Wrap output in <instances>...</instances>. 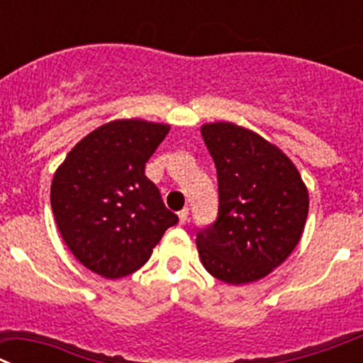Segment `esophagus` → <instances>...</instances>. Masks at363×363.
Returning a JSON list of instances; mask_svg holds the SVG:
<instances>
[{
  "mask_svg": "<svg viewBox=\"0 0 363 363\" xmlns=\"http://www.w3.org/2000/svg\"><path fill=\"white\" fill-rule=\"evenodd\" d=\"M188 215H189L188 208H182V210L179 211V222H181V224H184V222L188 220Z\"/></svg>",
  "mask_w": 363,
  "mask_h": 363,
  "instance_id": "obj_1",
  "label": "esophagus"
}]
</instances>
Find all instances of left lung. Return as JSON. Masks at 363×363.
<instances>
[{
	"label": "left lung",
	"mask_w": 363,
	"mask_h": 363,
	"mask_svg": "<svg viewBox=\"0 0 363 363\" xmlns=\"http://www.w3.org/2000/svg\"><path fill=\"white\" fill-rule=\"evenodd\" d=\"M217 168L218 213L197 231L202 266L226 284L255 282L291 255L302 237L309 195L277 146L233 123L201 128Z\"/></svg>",
	"instance_id": "left-lung-1"
}]
</instances>
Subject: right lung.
Returning <instances> with one entry per match:
<instances>
[{"mask_svg": "<svg viewBox=\"0 0 363 363\" xmlns=\"http://www.w3.org/2000/svg\"><path fill=\"white\" fill-rule=\"evenodd\" d=\"M168 132L159 123L112 121L81 139L55 172L50 202L61 237L84 267L104 279L145 266L179 222L145 175Z\"/></svg>", "mask_w": 363, "mask_h": 363, "instance_id": "1", "label": "right lung"}]
</instances>
